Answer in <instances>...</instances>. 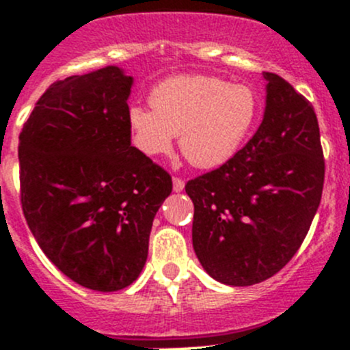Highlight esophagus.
Wrapping results in <instances>:
<instances>
[{
	"label": "esophagus",
	"instance_id": "esophagus-1",
	"mask_svg": "<svg viewBox=\"0 0 350 350\" xmlns=\"http://www.w3.org/2000/svg\"><path fill=\"white\" fill-rule=\"evenodd\" d=\"M172 189H174L176 193H181L183 189H185V181L179 178H172Z\"/></svg>",
	"mask_w": 350,
	"mask_h": 350
}]
</instances>
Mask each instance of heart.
<instances>
[{
  "mask_svg": "<svg viewBox=\"0 0 350 350\" xmlns=\"http://www.w3.org/2000/svg\"><path fill=\"white\" fill-rule=\"evenodd\" d=\"M150 108L129 109L133 144L142 154H167L179 133V149L195 167L230 161L260 115L256 91L215 76H172L150 91Z\"/></svg>",
  "mask_w": 350,
  "mask_h": 350,
  "instance_id": "obj_1",
  "label": "heart"
}]
</instances>
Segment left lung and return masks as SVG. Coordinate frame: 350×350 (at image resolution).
Returning <instances> with one entry per match:
<instances>
[{
  "instance_id": "obj_1",
  "label": "left lung",
  "mask_w": 350,
  "mask_h": 350,
  "mask_svg": "<svg viewBox=\"0 0 350 350\" xmlns=\"http://www.w3.org/2000/svg\"><path fill=\"white\" fill-rule=\"evenodd\" d=\"M262 77L266 108L252 139L186 185L198 260L228 286L257 284L283 269L322 200L325 162L312 103L278 74Z\"/></svg>"
}]
</instances>
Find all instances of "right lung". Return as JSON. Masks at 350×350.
<instances>
[{"mask_svg":"<svg viewBox=\"0 0 350 350\" xmlns=\"http://www.w3.org/2000/svg\"><path fill=\"white\" fill-rule=\"evenodd\" d=\"M133 77L103 69L57 81L20 133V188L28 228L74 283L118 291L142 273L171 176L132 147Z\"/></svg>","mask_w":350,"mask_h":350,"instance_id":"obj_1","label":"right lung"}]
</instances>
